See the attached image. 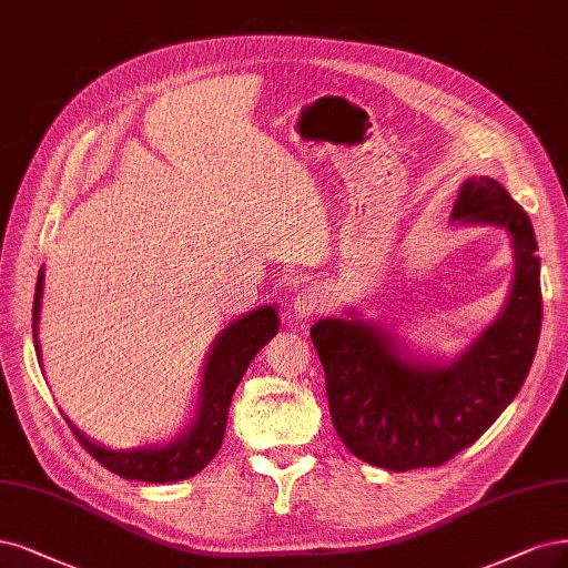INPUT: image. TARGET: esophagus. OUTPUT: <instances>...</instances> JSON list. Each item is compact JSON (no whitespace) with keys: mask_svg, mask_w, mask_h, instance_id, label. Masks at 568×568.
Returning a JSON list of instances; mask_svg holds the SVG:
<instances>
[{"mask_svg":"<svg viewBox=\"0 0 568 568\" xmlns=\"http://www.w3.org/2000/svg\"><path fill=\"white\" fill-rule=\"evenodd\" d=\"M322 305H324V293L317 286H307L298 291L296 298H293V315H296V320H307L312 315H317Z\"/></svg>","mask_w":568,"mask_h":568,"instance_id":"esophagus-1","label":"esophagus"}]
</instances>
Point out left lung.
Listing matches in <instances>:
<instances>
[{
    "label": "left lung",
    "instance_id": "left-lung-1",
    "mask_svg": "<svg viewBox=\"0 0 568 568\" xmlns=\"http://www.w3.org/2000/svg\"><path fill=\"white\" fill-rule=\"evenodd\" d=\"M452 216L500 225L515 246L503 315L454 364H408L385 328L362 320H322L310 328L341 442L352 456L393 473L444 465L475 444L517 397L538 347L540 258L526 211L484 175L463 183Z\"/></svg>",
    "mask_w": 568,
    "mask_h": 568
}]
</instances>
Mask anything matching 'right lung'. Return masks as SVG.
<instances>
[{"label": "right lung", "instance_id": "right-lung-1", "mask_svg": "<svg viewBox=\"0 0 568 568\" xmlns=\"http://www.w3.org/2000/svg\"><path fill=\"white\" fill-rule=\"evenodd\" d=\"M42 270H39L34 286V305H32V334L34 349L39 355L37 343V320H39V298H42ZM280 331V317L275 307H258L251 315L232 322L219 336L216 345L211 347L209 359L204 366L202 381V399L197 408V418L190 425L187 433L166 446L154 448H135V452H110L87 439L80 429L70 420L72 435L77 437L87 454L101 463L105 470L139 481H179L202 473L219 454L225 437L227 408L232 402V393L237 389L246 366L256 357V352Z\"/></svg>", "mask_w": 568, "mask_h": 568}]
</instances>
